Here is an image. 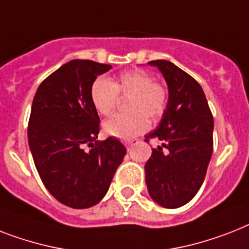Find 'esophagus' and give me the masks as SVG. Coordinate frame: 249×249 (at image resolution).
Instances as JSON below:
<instances>
[{
	"label": "esophagus",
	"mask_w": 249,
	"mask_h": 249,
	"mask_svg": "<svg viewBox=\"0 0 249 249\" xmlns=\"http://www.w3.org/2000/svg\"><path fill=\"white\" fill-rule=\"evenodd\" d=\"M137 143H138V141H137V139H133V141H126V142H125V144H126V147H128V148H131V147L137 144Z\"/></svg>",
	"instance_id": "obj_1"
}]
</instances>
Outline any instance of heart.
<instances>
[{"instance_id": "heart-1", "label": "heart", "mask_w": 249, "mask_h": 249, "mask_svg": "<svg viewBox=\"0 0 249 249\" xmlns=\"http://www.w3.org/2000/svg\"><path fill=\"white\" fill-rule=\"evenodd\" d=\"M118 94L129 96L128 114L116 115L104 123V131L114 138L130 139L144 133L149 120L157 121L163 115L169 102V90L162 83L153 80V75L143 70L121 72L110 82L100 76L92 83L90 102L102 116H110L118 105Z\"/></svg>"}]
</instances>
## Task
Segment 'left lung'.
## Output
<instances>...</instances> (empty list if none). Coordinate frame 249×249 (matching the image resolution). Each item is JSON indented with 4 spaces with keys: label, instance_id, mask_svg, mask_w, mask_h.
<instances>
[{
    "label": "left lung",
    "instance_id": "left-lung-1",
    "mask_svg": "<svg viewBox=\"0 0 249 249\" xmlns=\"http://www.w3.org/2000/svg\"><path fill=\"white\" fill-rule=\"evenodd\" d=\"M148 64L166 80L169 102L159 126L145 135V142L161 141L145 162V184L156 203L178 209L197 195L205 180L213 149V118L196 79L166 60Z\"/></svg>",
    "mask_w": 249,
    "mask_h": 249
}]
</instances>
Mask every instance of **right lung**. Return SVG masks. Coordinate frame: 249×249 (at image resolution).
Segmentation results:
<instances>
[{
    "instance_id": "1",
    "label": "right lung",
    "mask_w": 249,
    "mask_h": 249,
    "mask_svg": "<svg viewBox=\"0 0 249 249\" xmlns=\"http://www.w3.org/2000/svg\"><path fill=\"white\" fill-rule=\"evenodd\" d=\"M110 69L90 60L66 62L40 83L32 105L28 141L37 171L48 192L71 209L105 197L126 153L119 139L97 141L100 116L89 90Z\"/></svg>"
}]
</instances>
